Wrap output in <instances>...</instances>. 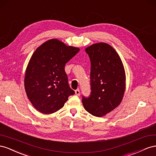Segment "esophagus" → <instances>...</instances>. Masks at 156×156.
I'll use <instances>...</instances> for the list:
<instances>
[{"label":"esophagus","mask_w":156,"mask_h":156,"mask_svg":"<svg viewBox=\"0 0 156 156\" xmlns=\"http://www.w3.org/2000/svg\"><path fill=\"white\" fill-rule=\"evenodd\" d=\"M75 93H76V95L79 96L80 95V90H75Z\"/></svg>","instance_id":"1"}]
</instances>
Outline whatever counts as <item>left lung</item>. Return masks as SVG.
Segmentation results:
<instances>
[{
  "label": "left lung",
  "instance_id": "left-lung-1",
  "mask_svg": "<svg viewBox=\"0 0 156 156\" xmlns=\"http://www.w3.org/2000/svg\"><path fill=\"white\" fill-rule=\"evenodd\" d=\"M91 61L89 97H82L86 110L101 117L121 103L126 90V73L122 61L114 49L106 43H97L86 49Z\"/></svg>",
  "mask_w": 156,
  "mask_h": 156
}]
</instances>
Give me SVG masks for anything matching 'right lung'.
<instances>
[{
	"mask_svg": "<svg viewBox=\"0 0 156 156\" xmlns=\"http://www.w3.org/2000/svg\"><path fill=\"white\" fill-rule=\"evenodd\" d=\"M79 51L78 48L51 39L33 53L26 69L24 84L29 101L40 112H57L74 94L69 85L65 66Z\"/></svg>",
	"mask_w": 156,
	"mask_h": 156,
	"instance_id": "right-lung-1",
	"label": "right lung"
}]
</instances>
